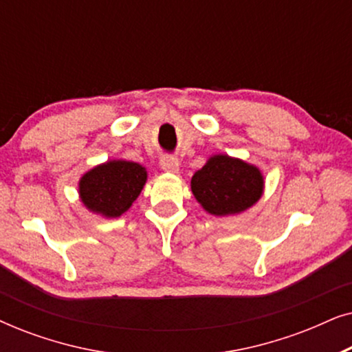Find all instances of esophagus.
Segmentation results:
<instances>
[{
	"instance_id": "34e87169",
	"label": "esophagus",
	"mask_w": 352,
	"mask_h": 352,
	"mask_svg": "<svg viewBox=\"0 0 352 352\" xmlns=\"http://www.w3.org/2000/svg\"><path fill=\"white\" fill-rule=\"evenodd\" d=\"M160 166L163 171L173 173V175H177L179 173V162L175 157H163L160 160Z\"/></svg>"
}]
</instances>
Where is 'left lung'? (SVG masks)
<instances>
[{
    "label": "left lung",
    "instance_id": "8db88e82",
    "mask_svg": "<svg viewBox=\"0 0 352 352\" xmlns=\"http://www.w3.org/2000/svg\"><path fill=\"white\" fill-rule=\"evenodd\" d=\"M190 189L206 213L239 214L263 197L264 176L252 163L216 153L192 176Z\"/></svg>",
    "mask_w": 352,
    "mask_h": 352
}]
</instances>
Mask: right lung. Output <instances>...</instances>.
<instances>
[{"label":"right lung","instance_id":"obj_1","mask_svg":"<svg viewBox=\"0 0 352 352\" xmlns=\"http://www.w3.org/2000/svg\"><path fill=\"white\" fill-rule=\"evenodd\" d=\"M146 181L147 171L139 163L109 160L80 177V200L91 213L107 219L118 218L138 199Z\"/></svg>","mask_w":352,"mask_h":352}]
</instances>
